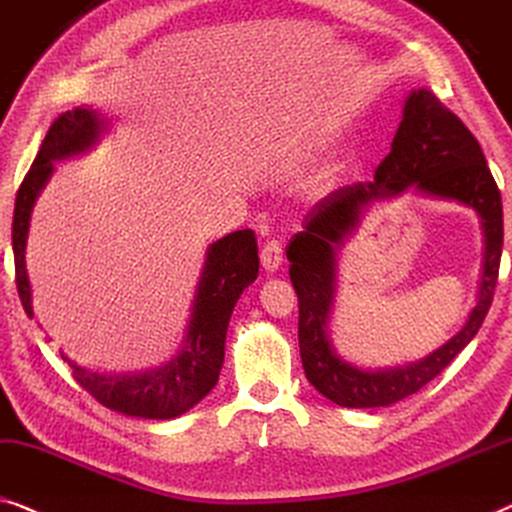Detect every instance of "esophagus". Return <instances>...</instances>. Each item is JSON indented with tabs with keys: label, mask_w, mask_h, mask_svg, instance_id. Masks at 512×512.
I'll use <instances>...</instances> for the list:
<instances>
[{
	"label": "esophagus",
	"mask_w": 512,
	"mask_h": 512,
	"mask_svg": "<svg viewBox=\"0 0 512 512\" xmlns=\"http://www.w3.org/2000/svg\"><path fill=\"white\" fill-rule=\"evenodd\" d=\"M259 257H262L264 271L273 273L280 266V262H283V246H280V241H276V239L266 241L262 246V253H259Z\"/></svg>",
	"instance_id": "obj_1"
}]
</instances>
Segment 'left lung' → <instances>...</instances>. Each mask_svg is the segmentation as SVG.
Listing matches in <instances>:
<instances>
[{
	"mask_svg": "<svg viewBox=\"0 0 512 512\" xmlns=\"http://www.w3.org/2000/svg\"><path fill=\"white\" fill-rule=\"evenodd\" d=\"M415 184L432 196L455 198L478 210L486 229V264L479 304L457 337L422 363L390 372H362L330 350L326 318L335 286V248L356 226L361 208ZM503 248L501 192L469 127L429 90L410 92L392 150L373 181L338 187L311 208L304 232L287 246L290 280L299 297V350L315 390L343 408L390 406L431 383L478 334L492 306Z\"/></svg>",
	"mask_w": 512,
	"mask_h": 512,
	"instance_id": "obj_1",
	"label": "left lung"
}]
</instances>
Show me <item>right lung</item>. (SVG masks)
I'll return each mask as SVG.
<instances>
[{"label":"right lung","mask_w":512,"mask_h":512,"mask_svg":"<svg viewBox=\"0 0 512 512\" xmlns=\"http://www.w3.org/2000/svg\"><path fill=\"white\" fill-rule=\"evenodd\" d=\"M99 132H102V120L92 109H74L57 115L41 143L37 160L32 162L18 187L11 241L18 294L30 318H34V311L25 269V243L34 199L53 174V162L83 153L97 141ZM257 271L259 257L253 229L227 234L225 239L208 248L187 338L178 357L162 369L141 373V376H99V373L81 369L69 357L62 355V359L74 371L78 385L106 408L146 417V420H171V417L183 415L218 383L222 362H225L229 318L241 292L257 278Z\"/></svg>","instance_id":"1"}]
</instances>
